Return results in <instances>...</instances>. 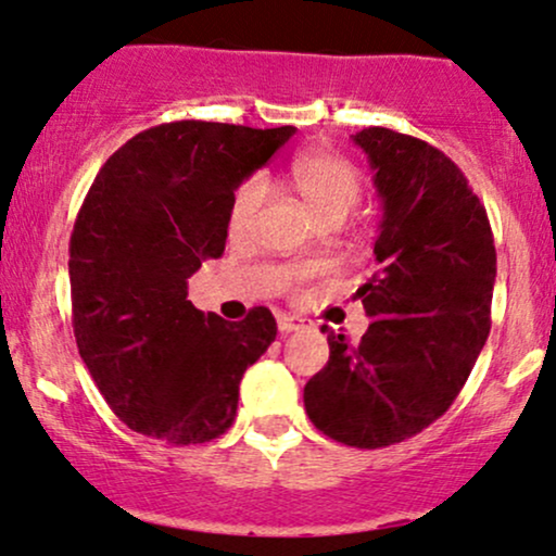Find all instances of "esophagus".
<instances>
[{
  "mask_svg": "<svg viewBox=\"0 0 556 556\" xmlns=\"http://www.w3.org/2000/svg\"><path fill=\"white\" fill-rule=\"evenodd\" d=\"M277 327H279V331H282V334H290V331H300V329L308 327V321H305V318H300V316L282 314V316H277Z\"/></svg>",
  "mask_w": 556,
  "mask_h": 556,
  "instance_id": "34e87169",
  "label": "esophagus"
}]
</instances>
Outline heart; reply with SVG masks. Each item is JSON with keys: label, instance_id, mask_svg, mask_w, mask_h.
I'll use <instances>...</instances> for the list:
<instances>
[{"label": "heart", "instance_id": "heart-1", "mask_svg": "<svg viewBox=\"0 0 556 556\" xmlns=\"http://www.w3.org/2000/svg\"><path fill=\"white\" fill-rule=\"evenodd\" d=\"M290 177L305 208L327 227L342 225L363 198V177L358 167L329 151H305L295 156ZM266 198H269V188H266L264 177H251L240 185L232 198V206H229V235L232 238H242L253 227ZM308 274L311 269L287 271V290L298 292V285Z\"/></svg>", "mask_w": 556, "mask_h": 556}]
</instances>
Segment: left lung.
Masks as SVG:
<instances>
[{
  "mask_svg": "<svg viewBox=\"0 0 556 556\" xmlns=\"http://www.w3.org/2000/svg\"><path fill=\"white\" fill-rule=\"evenodd\" d=\"M384 203L379 271L358 290L368 331H327L329 361L303 389L318 431L358 450L405 442L442 418L491 329L494 235L465 175L426 140L355 132Z\"/></svg>",
  "mask_w": 556,
  "mask_h": 556,
  "instance_id": "8db88e82",
  "label": "left lung"
}]
</instances>
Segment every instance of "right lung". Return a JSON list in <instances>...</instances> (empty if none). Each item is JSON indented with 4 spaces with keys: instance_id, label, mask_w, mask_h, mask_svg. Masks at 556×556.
Wrapping results in <instances>:
<instances>
[{
    "instance_id": "obj_1",
    "label": "right lung",
    "mask_w": 556,
    "mask_h": 556,
    "mask_svg": "<svg viewBox=\"0 0 556 556\" xmlns=\"http://www.w3.org/2000/svg\"><path fill=\"white\" fill-rule=\"evenodd\" d=\"M295 127L180 119L138 132L99 169L70 238L78 353L114 416L164 442L203 444L238 413L240 379L277 337L264 305L203 316L188 277L225 253L238 185Z\"/></svg>"
}]
</instances>
